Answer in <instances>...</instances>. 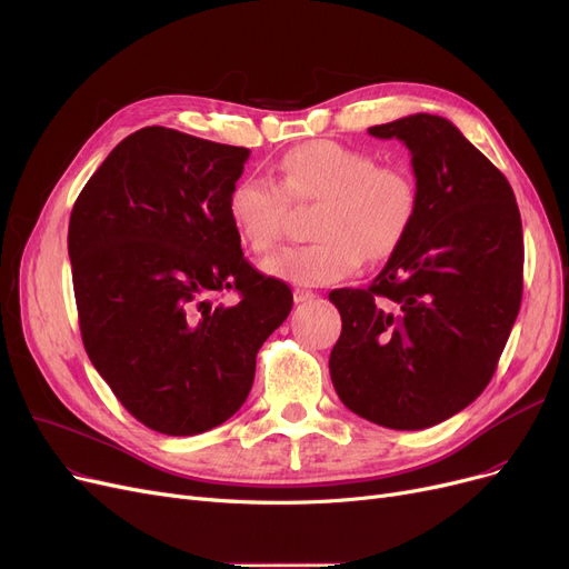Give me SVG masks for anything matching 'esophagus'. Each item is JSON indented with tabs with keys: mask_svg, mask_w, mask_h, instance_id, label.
I'll return each mask as SVG.
<instances>
[{
	"mask_svg": "<svg viewBox=\"0 0 569 569\" xmlns=\"http://www.w3.org/2000/svg\"><path fill=\"white\" fill-rule=\"evenodd\" d=\"M317 293L310 289H293V300L296 303H308V300H315Z\"/></svg>",
	"mask_w": 569,
	"mask_h": 569,
	"instance_id": "obj_1",
	"label": "esophagus"
}]
</instances>
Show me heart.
<instances>
[{
	"label": "heart",
	"mask_w": 569,
	"mask_h": 569,
	"mask_svg": "<svg viewBox=\"0 0 569 569\" xmlns=\"http://www.w3.org/2000/svg\"><path fill=\"white\" fill-rule=\"evenodd\" d=\"M289 204H317L310 246L280 250L263 273L306 287L332 284L358 271L362 259H388L409 237L418 213V186L399 164H377L358 149L310 140L278 162L276 183L246 177L227 197L237 237L257 254L276 248Z\"/></svg>",
	"instance_id": "b5f03b06"
}]
</instances>
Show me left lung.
<instances>
[{"instance_id": "obj_1", "label": "left lung", "mask_w": 569, "mask_h": 569, "mask_svg": "<svg viewBox=\"0 0 569 569\" xmlns=\"http://www.w3.org/2000/svg\"><path fill=\"white\" fill-rule=\"evenodd\" d=\"M370 136L411 151L418 213L370 287L328 293L342 317L330 379L360 418L425 429L496 372L521 303V216L508 179L448 119L420 112Z\"/></svg>"}]
</instances>
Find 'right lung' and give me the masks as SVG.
<instances>
[{
    "label": "right lung",
    "instance_id": "obj_1",
    "mask_svg": "<svg viewBox=\"0 0 569 569\" xmlns=\"http://www.w3.org/2000/svg\"><path fill=\"white\" fill-rule=\"evenodd\" d=\"M250 149L147 126L82 188L69 257L82 342L123 409L167 437L237 413L291 289L243 257L227 197ZM237 290L233 307L217 303Z\"/></svg>",
    "mask_w": 569,
    "mask_h": 569
}]
</instances>
